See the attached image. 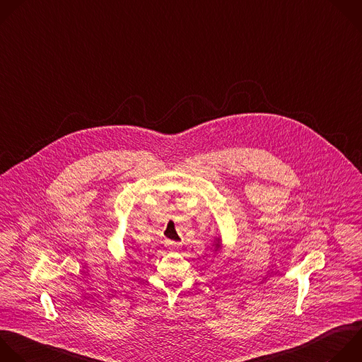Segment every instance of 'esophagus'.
Listing matches in <instances>:
<instances>
[{
  "label": "esophagus",
  "instance_id": "34e87169",
  "mask_svg": "<svg viewBox=\"0 0 362 362\" xmlns=\"http://www.w3.org/2000/svg\"><path fill=\"white\" fill-rule=\"evenodd\" d=\"M166 247H168V250H170V252H177V250H180L182 243H177V242H172V240H168V242H166Z\"/></svg>",
  "mask_w": 362,
  "mask_h": 362
}]
</instances>
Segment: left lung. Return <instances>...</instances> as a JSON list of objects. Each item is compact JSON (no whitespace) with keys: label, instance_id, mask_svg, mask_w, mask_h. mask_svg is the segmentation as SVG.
<instances>
[{"label":"left lung","instance_id":"obj_1","mask_svg":"<svg viewBox=\"0 0 362 362\" xmlns=\"http://www.w3.org/2000/svg\"><path fill=\"white\" fill-rule=\"evenodd\" d=\"M220 249V243H218V240H217V243H216V250H218Z\"/></svg>","mask_w":362,"mask_h":362}]
</instances>
